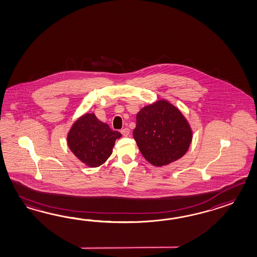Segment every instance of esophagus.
Masks as SVG:
<instances>
[{
  "instance_id": "obj_1",
  "label": "esophagus",
  "mask_w": 257,
  "mask_h": 257,
  "mask_svg": "<svg viewBox=\"0 0 257 257\" xmlns=\"http://www.w3.org/2000/svg\"><path fill=\"white\" fill-rule=\"evenodd\" d=\"M130 130L127 128V127H125V128H124V130H122L121 131V133H122V135L123 136H125V137H127L128 135H130Z\"/></svg>"
}]
</instances>
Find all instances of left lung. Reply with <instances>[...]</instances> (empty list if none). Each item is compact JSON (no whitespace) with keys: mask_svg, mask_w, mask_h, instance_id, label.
<instances>
[{"mask_svg":"<svg viewBox=\"0 0 257 257\" xmlns=\"http://www.w3.org/2000/svg\"><path fill=\"white\" fill-rule=\"evenodd\" d=\"M133 137L144 158L153 166L163 167L185 155L192 130L179 108L161 99L138 112Z\"/></svg>","mask_w":257,"mask_h":257,"instance_id":"left-lung-1","label":"left lung"}]
</instances>
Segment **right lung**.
Instances as JSON below:
<instances>
[{"label":"right lung","instance_id":"right-lung-1","mask_svg":"<svg viewBox=\"0 0 257 257\" xmlns=\"http://www.w3.org/2000/svg\"><path fill=\"white\" fill-rule=\"evenodd\" d=\"M121 133L96 117L86 113L76 120L67 132V145L78 160L87 167H98L105 163L113 153L114 143Z\"/></svg>","mask_w":257,"mask_h":257}]
</instances>
